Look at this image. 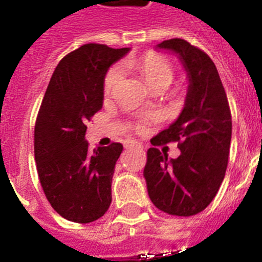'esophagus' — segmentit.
Here are the masks:
<instances>
[{
	"mask_svg": "<svg viewBox=\"0 0 262 262\" xmlns=\"http://www.w3.org/2000/svg\"><path fill=\"white\" fill-rule=\"evenodd\" d=\"M125 147H128V149H133V147H141V144H138L137 141H134V140H126L125 141Z\"/></svg>",
	"mask_w": 262,
	"mask_h": 262,
	"instance_id": "esophagus-1",
	"label": "esophagus"
}]
</instances>
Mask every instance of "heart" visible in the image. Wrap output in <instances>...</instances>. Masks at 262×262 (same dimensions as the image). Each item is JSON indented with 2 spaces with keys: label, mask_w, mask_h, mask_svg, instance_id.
Instances as JSON below:
<instances>
[{
  "label": "heart",
  "mask_w": 262,
  "mask_h": 262,
  "mask_svg": "<svg viewBox=\"0 0 262 262\" xmlns=\"http://www.w3.org/2000/svg\"><path fill=\"white\" fill-rule=\"evenodd\" d=\"M121 68L125 71L137 72L144 80L149 90H156V88L163 87L167 88L172 81L174 72L172 67L165 58L157 55L154 52H147L145 55L137 56V58L125 59L121 63ZM121 68L113 67L109 70L104 81V91L105 95L111 93L118 80L121 79ZM154 118V117H153ZM147 118H141L137 121V129H144L146 125Z\"/></svg>",
  "instance_id": "b5f03b06"
}]
</instances>
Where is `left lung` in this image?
<instances>
[{"mask_svg": "<svg viewBox=\"0 0 262 262\" xmlns=\"http://www.w3.org/2000/svg\"><path fill=\"white\" fill-rule=\"evenodd\" d=\"M156 50L179 59L188 87L178 118L151 140L153 145L177 141L181 154L169 159L157 147L147 150L144 169L147 194L163 212L192 216L212 202L226 175L231 111L219 72L206 52L179 38L163 40Z\"/></svg>", "mask_w": 262, "mask_h": 262, "instance_id": "left-lung-1", "label": "left lung"}]
</instances>
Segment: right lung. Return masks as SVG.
<instances>
[{"instance_id": "right-lung-1", "label": "right lung", "mask_w": 262, "mask_h": 262, "mask_svg": "<svg viewBox=\"0 0 262 262\" xmlns=\"http://www.w3.org/2000/svg\"><path fill=\"white\" fill-rule=\"evenodd\" d=\"M130 49L88 43L59 62L34 130L40 185L51 207L74 223L100 219L112 202V178L122 145L97 146L85 140L87 122L101 109L109 67Z\"/></svg>"}]
</instances>
